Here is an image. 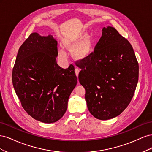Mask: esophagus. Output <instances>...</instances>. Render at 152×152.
<instances>
[{
  "label": "esophagus",
  "instance_id": "1",
  "mask_svg": "<svg viewBox=\"0 0 152 152\" xmlns=\"http://www.w3.org/2000/svg\"><path fill=\"white\" fill-rule=\"evenodd\" d=\"M75 75H77V78H78V76H79V69L75 68ZM78 82H79V81H78Z\"/></svg>",
  "mask_w": 152,
  "mask_h": 152
}]
</instances>
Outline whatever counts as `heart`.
<instances>
[{
  "label": "heart",
  "instance_id": "b5f03b06",
  "mask_svg": "<svg viewBox=\"0 0 152 152\" xmlns=\"http://www.w3.org/2000/svg\"><path fill=\"white\" fill-rule=\"evenodd\" d=\"M63 44L65 48L72 50L73 58L77 59H84L88 57L93 46L91 37L84 32H81L65 39ZM58 55L63 60H65L67 58V54L61 49H59Z\"/></svg>",
  "mask_w": 152,
  "mask_h": 152
}]
</instances>
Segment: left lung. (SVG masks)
<instances>
[{
	"label": "left lung",
	"mask_w": 152,
	"mask_h": 152,
	"mask_svg": "<svg viewBox=\"0 0 152 152\" xmlns=\"http://www.w3.org/2000/svg\"><path fill=\"white\" fill-rule=\"evenodd\" d=\"M77 66L87 108L95 118L108 120L127 107L138 82L139 66L132 45L115 28L103 27L94 53Z\"/></svg>",
	"instance_id": "1"
}]
</instances>
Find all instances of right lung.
I'll return each mask as SVG.
<instances>
[{
  "instance_id": "right-lung-1",
  "label": "right lung",
  "mask_w": 152,
  "mask_h": 152,
  "mask_svg": "<svg viewBox=\"0 0 152 152\" xmlns=\"http://www.w3.org/2000/svg\"><path fill=\"white\" fill-rule=\"evenodd\" d=\"M57 41L53 36L32 33L18 50L12 84L23 108L37 121L53 123L66 111L77 78L75 68L56 62Z\"/></svg>"
}]
</instances>
